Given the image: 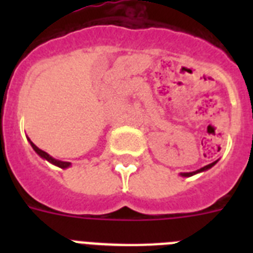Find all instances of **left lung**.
Instances as JSON below:
<instances>
[{
    "mask_svg": "<svg viewBox=\"0 0 253 253\" xmlns=\"http://www.w3.org/2000/svg\"><path fill=\"white\" fill-rule=\"evenodd\" d=\"M214 164H215V162H214V163H211V164H209V166L204 167V168H201V169H198V170H196V172H189V173H181V176H184V177H190V176H193V174H196V173H198V172H204V170H206V169H209V168H211V167H212V166H214Z\"/></svg>",
    "mask_w": 253,
    "mask_h": 253,
    "instance_id": "obj_1",
    "label": "left lung"
}]
</instances>
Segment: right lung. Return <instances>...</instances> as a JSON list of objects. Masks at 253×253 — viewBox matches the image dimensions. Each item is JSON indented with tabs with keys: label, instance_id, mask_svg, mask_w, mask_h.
<instances>
[{
	"label": "right lung",
	"instance_id": "add662e5",
	"mask_svg": "<svg viewBox=\"0 0 253 253\" xmlns=\"http://www.w3.org/2000/svg\"><path fill=\"white\" fill-rule=\"evenodd\" d=\"M30 143H31V146H33L34 151H35V152H37V154L39 155V156H42V158L45 159V160H48L49 163H52V164H55V166H57V167H59V168H68V167L71 166V163L59 162V160H56V159L51 158V156H49V155L47 154V152H44V151H42L41 148H38V147L35 146V144H34L33 142H30Z\"/></svg>",
	"mask_w": 253,
	"mask_h": 253
}]
</instances>
